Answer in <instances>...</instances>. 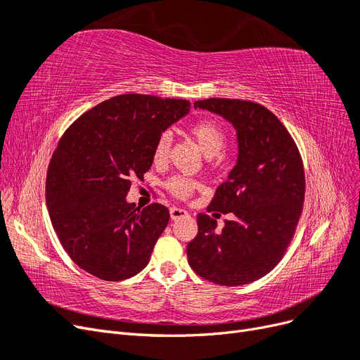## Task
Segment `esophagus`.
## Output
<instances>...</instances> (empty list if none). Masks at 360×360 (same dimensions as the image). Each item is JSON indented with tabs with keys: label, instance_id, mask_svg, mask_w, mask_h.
Here are the masks:
<instances>
[{
	"label": "esophagus",
	"instance_id": "34e87169",
	"mask_svg": "<svg viewBox=\"0 0 360 360\" xmlns=\"http://www.w3.org/2000/svg\"><path fill=\"white\" fill-rule=\"evenodd\" d=\"M169 214L172 221H177V219H181V217H186L188 212L184 209H180V207H171Z\"/></svg>",
	"mask_w": 360,
	"mask_h": 360
}]
</instances>
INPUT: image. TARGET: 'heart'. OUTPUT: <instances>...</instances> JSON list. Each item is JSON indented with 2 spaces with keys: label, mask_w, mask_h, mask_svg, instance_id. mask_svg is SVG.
<instances>
[{
  "label": "heart",
  "mask_w": 360,
  "mask_h": 360,
  "mask_svg": "<svg viewBox=\"0 0 360 360\" xmlns=\"http://www.w3.org/2000/svg\"><path fill=\"white\" fill-rule=\"evenodd\" d=\"M191 134L197 141L205 158L219 156L226 144V134L224 127L214 120H200L191 127ZM172 136L169 132L162 134L156 141L153 159L156 163L165 162L169 153ZM197 188V181L188 177L174 176L167 181V189L177 198H188Z\"/></svg>",
  "instance_id": "obj_1"
}]
</instances>
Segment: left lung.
Wrapping results in <instances>:
<instances>
[{
    "label": "left lung",
    "mask_w": 360,
    "mask_h": 360,
    "mask_svg": "<svg viewBox=\"0 0 360 360\" xmlns=\"http://www.w3.org/2000/svg\"><path fill=\"white\" fill-rule=\"evenodd\" d=\"M193 106L233 124L238 153L207 207L234 219L217 233L213 217L198 214V234L186 249L189 266L214 284H250L279 263L296 231L304 200L302 158L285 126L263 105L205 99Z\"/></svg>",
    "instance_id": "8db88e82"
}]
</instances>
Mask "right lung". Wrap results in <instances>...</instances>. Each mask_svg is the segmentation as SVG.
<instances>
[{
    "mask_svg": "<svg viewBox=\"0 0 360 360\" xmlns=\"http://www.w3.org/2000/svg\"><path fill=\"white\" fill-rule=\"evenodd\" d=\"M191 111L181 99L111 97L64 132L46 177L51 222L76 266L103 281H123L150 261L169 221L162 204L139 209L126 197L153 163L156 141Z\"/></svg>",
    "mask_w": 360,
    "mask_h": 360,
    "instance_id": "right-lung-1",
    "label": "right lung"
}]
</instances>
